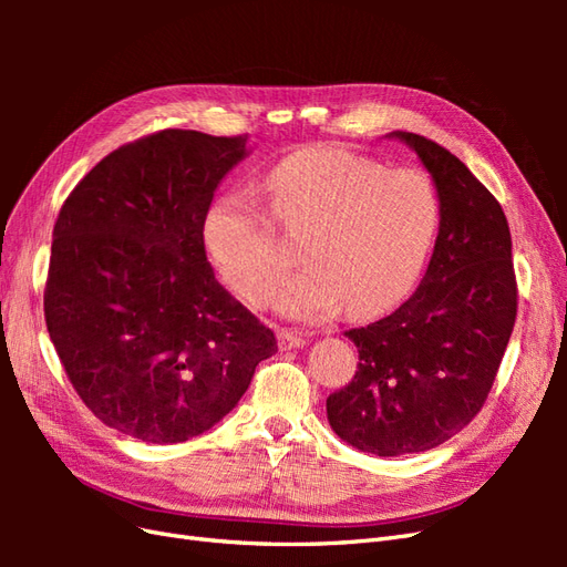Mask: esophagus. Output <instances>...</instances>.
I'll return each mask as SVG.
<instances>
[{"mask_svg": "<svg viewBox=\"0 0 567 567\" xmlns=\"http://www.w3.org/2000/svg\"><path fill=\"white\" fill-rule=\"evenodd\" d=\"M302 346H305V338L302 336H298L293 331H286V329L279 331V348L281 350H298Z\"/></svg>", "mask_w": 567, "mask_h": 567, "instance_id": "1", "label": "esophagus"}]
</instances>
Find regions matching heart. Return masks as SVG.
I'll return each mask as SVG.
<instances>
[{"instance_id": "b5f03b06", "label": "heart", "mask_w": 567, "mask_h": 567, "mask_svg": "<svg viewBox=\"0 0 567 567\" xmlns=\"http://www.w3.org/2000/svg\"><path fill=\"white\" fill-rule=\"evenodd\" d=\"M269 213L250 194L219 196L205 215L203 238L215 267L250 305H267L293 252L274 220L302 234L307 267L279 293V310L323 319L346 305L371 317L414 286L440 227L433 182L414 167L385 169L346 146H307L271 167Z\"/></svg>"}]
</instances>
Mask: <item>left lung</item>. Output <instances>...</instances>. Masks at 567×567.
Masks as SVG:
<instances>
[{"label":"left lung","instance_id":"left-lung-1","mask_svg":"<svg viewBox=\"0 0 567 567\" xmlns=\"http://www.w3.org/2000/svg\"><path fill=\"white\" fill-rule=\"evenodd\" d=\"M419 153L440 198V231L421 286L392 315L346 336L354 379L326 414L352 447L375 456L433 450L483 409L518 312L508 221L454 153L394 132Z\"/></svg>","mask_w":567,"mask_h":567}]
</instances>
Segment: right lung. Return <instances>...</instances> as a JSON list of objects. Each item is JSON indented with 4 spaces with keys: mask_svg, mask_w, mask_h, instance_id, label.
I'll use <instances>...</instances> for the list:
<instances>
[{
    "mask_svg": "<svg viewBox=\"0 0 567 567\" xmlns=\"http://www.w3.org/2000/svg\"><path fill=\"white\" fill-rule=\"evenodd\" d=\"M246 134L161 130L115 148L61 205L44 319L80 400L123 435L196 437L244 398L274 331L215 279L203 225Z\"/></svg>",
    "mask_w": 567,
    "mask_h": 567,
    "instance_id": "obj_1",
    "label": "right lung"
}]
</instances>
